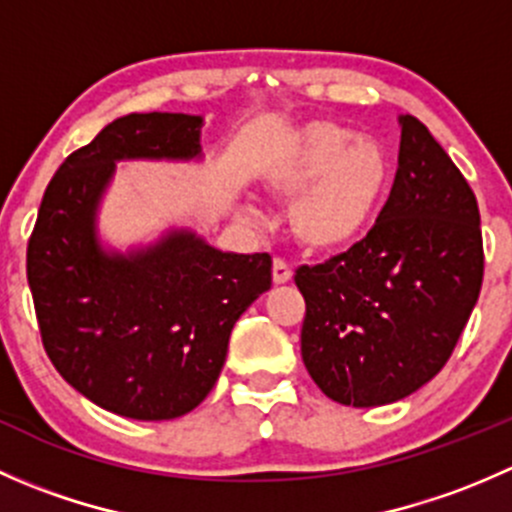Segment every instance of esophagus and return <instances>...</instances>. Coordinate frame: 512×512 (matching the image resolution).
I'll use <instances>...</instances> for the list:
<instances>
[{"label":"esophagus","instance_id":"34e87169","mask_svg":"<svg viewBox=\"0 0 512 512\" xmlns=\"http://www.w3.org/2000/svg\"><path fill=\"white\" fill-rule=\"evenodd\" d=\"M289 280H292V267L285 260H280V257H275V262H272V282L275 285H285Z\"/></svg>","mask_w":512,"mask_h":512}]
</instances>
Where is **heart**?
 I'll use <instances>...</instances> for the list:
<instances>
[{
    "label": "heart",
    "mask_w": 512,
    "mask_h": 512,
    "mask_svg": "<svg viewBox=\"0 0 512 512\" xmlns=\"http://www.w3.org/2000/svg\"><path fill=\"white\" fill-rule=\"evenodd\" d=\"M391 178L386 148L352 128L317 121L299 128L267 170V185L294 200L289 223L309 250L349 247L374 220Z\"/></svg>",
    "instance_id": "heart-1"
}]
</instances>
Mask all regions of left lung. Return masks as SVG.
I'll use <instances>...</instances> for the list:
<instances>
[{"label": "left lung", "mask_w": 512, "mask_h": 512, "mask_svg": "<svg viewBox=\"0 0 512 512\" xmlns=\"http://www.w3.org/2000/svg\"><path fill=\"white\" fill-rule=\"evenodd\" d=\"M399 168L364 240L294 272L307 312L302 359L332 401L394 404L446 366L483 285L476 195L414 116Z\"/></svg>", "instance_id": "left-lung-1"}]
</instances>
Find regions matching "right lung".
Returning <instances> with one entry per match:
<instances>
[{"label": "right lung", "instance_id": "add662e5", "mask_svg": "<svg viewBox=\"0 0 512 512\" xmlns=\"http://www.w3.org/2000/svg\"><path fill=\"white\" fill-rule=\"evenodd\" d=\"M203 118L128 113L56 170L27 247V280L51 364L111 414L165 421L193 411L223 371L240 314L272 285L267 252L215 250L190 230L106 252L96 210L116 160L200 156Z\"/></svg>", "mask_w": 512, "mask_h": 512}]
</instances>
